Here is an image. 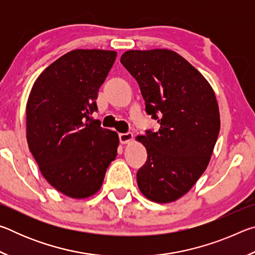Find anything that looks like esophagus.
<instances>
[{
  "mask_svg": "<svg viewBox=\"0 0 255 255\" xmlns=\"http://www.w3.org/2000/svg\"><path fill=\"white\" fill-rule=\"evenodd\" d=\"M132 139V133L131 132H125V133H119V140L122 144H128L129 141Z\"/></svg>",
  "mask_w": 255,
  "mask_h": 255,
  "instance_id": "obj_1",
  "label": "esophagus"
}]
</instances>
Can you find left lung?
<instances>
[{
	"label": "left lung",
	"instance_id": "1",
	"mask_svg": "<svg viewBox=\"0 0 255 255\" xmlns=\"http://www.w3.org/2000/svg\"><path fill=\"white\" fill-rule=\"evenodd\" d=\"M139 85L158 131L137 136L147 161L137 184L147 199L166 204L185 195L208 166L221 119L214 90L200 72L169 49L128 50L120 58Z\"/></svg>",
	"mask_w": 255,
	"mask_h": 255
}]
</instances>
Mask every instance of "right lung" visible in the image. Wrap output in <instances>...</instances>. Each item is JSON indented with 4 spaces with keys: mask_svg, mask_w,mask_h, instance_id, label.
<instances>
[{
    "mask_svg": "<svg viewBox=\"0 0 255 255\" xmlns=\"http://www.w3.org/2000/svg\"><path fill=\"white\" fill-rule=\"evenodd\" d=\"M116 56L112 50H72L41 73L29 94L30 152L48 183L75 199L99 191L117 156L118 133L91 118Z\"/></svg>",
    "mask_w": 255,
    "mask_h": 255,
    "instance_id": "obj_1",
    "label": "right lung"
}]
</instances>
